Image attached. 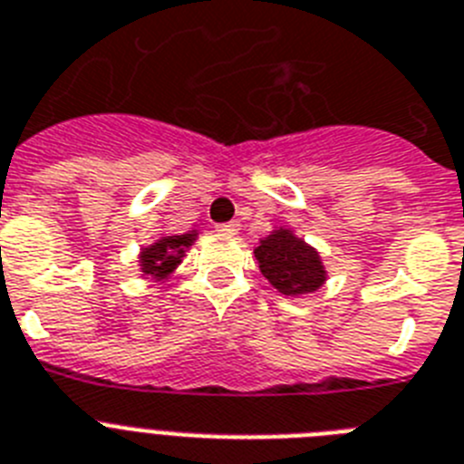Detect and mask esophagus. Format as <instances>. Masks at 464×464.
<instances>
[{"mask_svg":"<svg viewBox=\"0 0 464 464\" xmlns=\"http://www.w3.org/2000/svg\"><path fill=\"white\" fill-rule=\"evenodd\" d=\"M240 224L238 221H226V224H217V233L221 236H233V233H238Z\"/></svg>","mask_w":464,"mask_h":464,"instance_id":"obj_1","label":"esophagus"}]
</instances>
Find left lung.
Here are the masks:
<instances>
[{
    "label": "left lung",
    "mask_w": 464,
    "mask_h": 464,
    "mask_svg": "<svg viewBox=\"0 0 464 464\" xmlns=\"http://www.w3.org/2000/svg\"><path fill=\"white\" fill-rule=\"evenodd\" d=\"M255 256L264 278L283 295H304L325 283L318 252L287 228H278L259 240Z\"/></svg>",
    "instance_id": "1"
}]
</instances>
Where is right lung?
I'll use <instances>...</instances> for the list:
<instances>
[{"label": "right lung", "instance_id": "obj_1", "mask_svg": "<svg viewBox=\"0 0 464 464\" xmlns=\"http://www.w3.org/2000/svg\"><path fill=\"white\" fill-rule=\"evenodd\" d=\"M198 233L190 231L184 236H165L150 247H143L141 252V271L143 276H153V278H167L172 274L177 264H181L186 247L196 240Z\"/></svg>", "mask_w": 464, "mask_h": 464}]
</instances>
